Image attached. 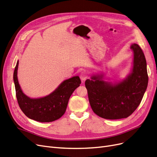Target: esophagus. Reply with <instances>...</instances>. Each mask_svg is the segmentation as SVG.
Returning <instances> with one entry per match:
<instances>
[{
    "label": "esophagus",
    "mask_w": 157,
    "mask_h": 157,
    "mask_svg": "<svg viewBox=\"0 0 157 157\" xmlns=\"http://www.w3.org/2000/svg\"><path fill=\"white\" fill-rule=\"evenodd\" d=\"M79 76H80L81 79H82V81H85L86 78H88V74L86 73V71H83L81 72Z\"/></svg>",
    "instance_id": "34e87169"
}]
</instances>
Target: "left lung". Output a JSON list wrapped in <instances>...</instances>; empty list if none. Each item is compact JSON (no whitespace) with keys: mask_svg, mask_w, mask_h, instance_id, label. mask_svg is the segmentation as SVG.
Masks as SVG:
<instances>
[{"mask_svg":"<svg viewBox=\"0 0 157 157\" xmlns=\"http://www.w3.org/2000/svg\"><path fill=\"white\" fill-rule=\"evenodd\" d=\"M134 53L132 73L123 82L112 85L101 79L102 75L86 79L90 105L94 113L105 119L127 118L137 109L148 83L146 57L141 48L132 44Z\"/></svg>","mask_w":157,"mask_h":157,"instance_id":"left-lung-1","label":"left lung"}]
</instances>
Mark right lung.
Here are the masks:
<instances>
[{"label":"right lung","instance_id":"right-lung-1","mask_svg":"<svg viewBox=\"0 0 157 157\" xmlns=\"http://www.w3.org/2000/svg\"><path fill=\"white\" fill-rule=\"evenodd\" d=\"M17 62L13 73L17 102L21 111L29 118L40 122H50L60 118L65 114L69 98L81 84L79 76L67 79L50 95L38 99H31L23 93L17 79Z\"/></svg>","mask_w":157,"mask_h":157}]
</instances>
